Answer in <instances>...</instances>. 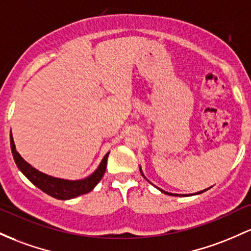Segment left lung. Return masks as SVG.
<instances>
[{
	"instance_id": "obj_1",
	"label": "left lung",
	"mask_w": 251,
	"mask_h": 251,
	"mask_svg": "<svg viewBox=\"0 0 251 251\" xmlns=\"http://www.w3.org/2000/svg\"><path fill=\"white\" fill-rule=\"evenodd\" d=\"M140 173H142V169H140ZM142 175H143V176H144V174H143V173H142ZM144 177H145V176H144ZM207 189H208V188H207ZM207 189H203V191H202V192L207 191ZM159 191H161L162 193H164V194H168V195H180V194H173V193H168V192H164V191H163V189H159ZM202 192H198V193H195V194H200V193H202ZM183 197H184V194H183Z\"/></svg>"
}]
</instances>
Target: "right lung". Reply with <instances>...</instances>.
<instances>
[{
    "mask_svg": "<svg viewBox=\"0 0 251 251\" xmlns=\"http://www.w3.org/2000/svg\"><path fill=\"white\" fill-rule=\"evenodd\" d=\"M10 149H12L14 161H15L19 169L23 172V174L26 176L34 186H37L38 188L41 189L44 193H46V194L51 195V197L59 200L73 199V198L85 194V193H89L92 189H94V187L100 182L104 172H106L107 158H108L109 155V152L106 153V156H104L102 161H101L100 166H99L98 169H96L90 176L83 178V180L70 181L63 180V178L52 177V176L40 173L39 170H37L35 168L29 166L23 157L20 156V153L15 150V144H14L12 133H10Z\"/></svg>",
    "mask_w": 251,
    "mask_h": 251,
    "instance_id": "right-lung-1",
    "label": "right lung"
}]
</instances>
